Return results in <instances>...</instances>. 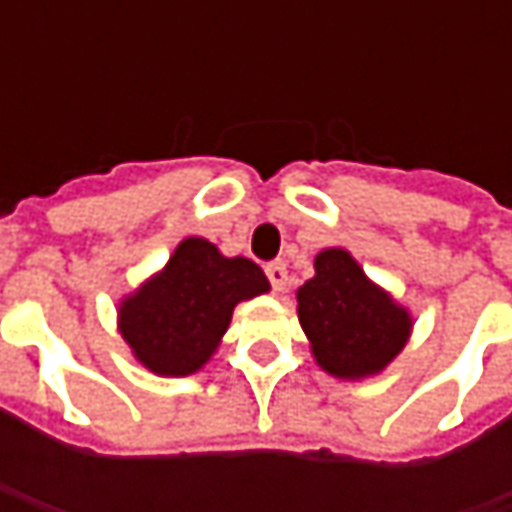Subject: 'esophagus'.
<instances>
[{
    "mask_svg": "<svg viewBox=\"0 0 512 512\" xmlns=\"http://www.w3.org/2000/svg\"><path fill=\"white\" fill-rule=\"evenodd\" d=\"M267 279H270V285H273V290H285L287 287V267L285 262H270V265L265 267Z\"/></svg>",
    "mask_w": 512,
    "mask_h": 512,
    "instance_id": "34e87169",
    "label": "esophagus"
}]
</instances>
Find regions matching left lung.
<instances>
[{"mask_svg":"<svg viewBox=\"0 0 512 512\" xmlns=\"http://www.w3.org/2000/svg\"><path fill=\"white\" fill-rule=\"evenodd\" d=\"M313 267L316 276L296 290V310L316 364L336 379L382 373L410 339V313L342 247L322 250Z\"/></svg>","mask_w":512,"mask_h":512,"instance_id":"1","label":"left lung"}]
</instances>
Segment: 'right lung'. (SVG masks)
Instances as JSON below:
<instances>
[{
    "label": "right lung",
    "mask_w": 512,
    "mask_h": 512,
    "mask_svg": "<svg viewBox=\"0 0 512 512\" xmlns=\"http://www.w3.org/2000/svg\"><path fill=\"white\" fill-rule=\"evenodd\" d=\"M267 290L256 262L227 259L213 242L190 236L168 265L122 299L119 333L150 373L190 376L216 353L233 307Z\"/></svg>",
    "instance_id": "1"
}]
</instances>
